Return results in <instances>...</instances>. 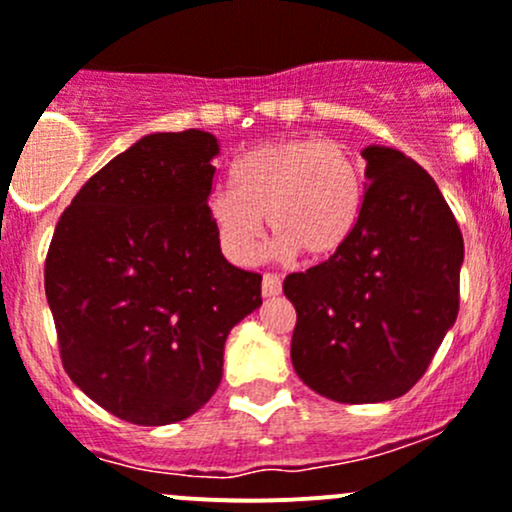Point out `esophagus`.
<instances>
[{
  "mask_svg": "<svg viewBox=\"0 0 512 512\" xmlns=\"http://www.w3.org/2000/svg\"><path fill=\"white\" fill-rule=\"evenodd\" d=\"M279 292H282V279L274 272L262 274V294H265V297H277Z\"/></svg>",
  "mask_w": 512,
  "mask_h": 512,
  "instance_id": "1",
  "label": "esophagus"
}]
</instances>
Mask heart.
Listing matches in <instances>:
<instances>
[{
  "label": "heart",
  "instance_id": "1",
  "mask_svg": "<svg viewBox=\"0 0 512 512\" xmlns=\"http://www.w3.org/2000/svg\"><path fill=\"white\" fill-rule=\"evenodd\" d=\"M233 188L206 201L225 255L238 265L257 260L267 225L282 255L324 260L343 245L363 211V169L336 139H272L245 152L230 169Z\"/></svg>",
  "mask_w": 512,
  "mask_h": 512
}]
</instances>
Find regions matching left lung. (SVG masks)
Wrapping results in <instances>:
<instances>
[{
    "label": "left lung",
    "instance_id": "left-lung-1",
    "mask_svg": "<svg viewBox=\"0 0 512 512\" xmlns=\"http://www.w3.org/2000/svg\"><path fill=\"white\" fill-rule=\"evenodd\" d=\"M363 211L326 262L284 279L297 309L292 365L346 405L405 395L459 314L464 238L432 176L390 147L363 149Z\"/></svg>",
    "mask_w": 512,
    "mask_h": 512
}]
</instances>
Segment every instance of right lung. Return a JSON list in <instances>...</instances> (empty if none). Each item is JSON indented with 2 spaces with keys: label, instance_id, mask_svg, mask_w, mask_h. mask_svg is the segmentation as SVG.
<instances>
[{
  "label": "right lung",
  "instance_id": "1",
  "mask_svg": "<svg viewBox=\"0 0 512 512\" xmlns=\"http://www.w3.org/2000/svg\"><path fill=\"white\" fill-rule=\"evenodd\" d=\"M211 132H154L75 193L46 255V299L71 380L144 427L201 410L223 378L230 328L262 277L220 252L206 201Z\"/></svg>",
  "mask_w": 512,
  "mask_h": 512
}]
</instances>
